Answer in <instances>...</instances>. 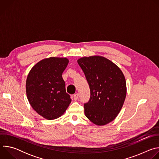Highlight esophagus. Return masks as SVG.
Here are the masks:
<instances>
[{
  "instance_id": "obj_1",
  "label": "esophagus",
  "mask_w": 159,
  "mask_h": 159,
  "mask_svg": "<svg viewBox=\"0 0 159 159\" xmlns=\"http://www.w3.org/2000/svg\"><path fill=\"white\" fill-rule=\"evenodd\" d=\"M73 97H74V99L75 101H77V100L78 99V98H79V94L77 93V94H74Z\"/></svg>"
}]
</instances>
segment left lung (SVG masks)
Here are the masks:
<instances>
[{
	"mask_svg": "<svg viewBox=\"0 0 159 159\" xmlns=\"http://www.w3.org/2000/svg\"><path fill=\"white\" fill-rule=\"evenodd\" d=\"M77 62L90 90V99L84 103L85 115L96 125H105L116 118L125 102V76L117 65L102 57H82Z\"/></svg>",
	"mask_w": 159,
	"mask_h": 159,
	"instance_id": "8db88e82",
	"label": "left lung"
}]
</instances>
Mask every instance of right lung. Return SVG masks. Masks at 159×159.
<instances>
[{
  "label": "right lung",
  "mask_w": 159,
  "mask_h": 159,
  "mask_svg": "<svg viewBox=\"0 0 159 159\" xmlns=\"http://www.w3.org/2000/svg\"><path fill=\"white\" fill-rule=\"evenodd\" d=\"M68 63L66 58H45L37 63L28 75V99L33 109L45 119L59 118L71 102L61 76Z\"/></svg>",
  "instance_id": "add662e5"
}]
</instances>
